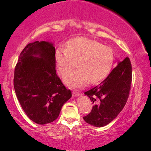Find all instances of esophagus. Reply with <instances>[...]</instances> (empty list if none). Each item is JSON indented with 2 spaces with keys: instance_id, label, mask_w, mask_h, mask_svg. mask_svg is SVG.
Returning a JSON list of instances; mask_svg holds the SVG:
<instances>
[{
  "instance_id": "34e87169",
  "label": "esophagus",
  "mask_w": 151,
  "mask_h": 151,
  "mask_svg": "<svg viewBox=\"0 0 151 151\" xmlns=\"http://www.w3.org/2000/svg\"><path fill=\"white\" fill-rule=\"evenodd\" d=\"M72 96L73 97H79L81 96V93L78 91H73V93H72Z\"/></svg>"
}]
</instances>
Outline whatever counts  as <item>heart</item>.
<instances>
[{
    "label": "heart",
    "instance_id": "b5f03b06",
    "mask_svg": "<svg viewBox=\"0 0 151 151\" xmlns=\"http://www.w3.org/2000/svg\"><path fill=\"white\" fill-rule=\"evenodd\" d=\"M58 71L65 75L76 65L78 69L64 77L67 86L82 87L88 82L96 83L104 79L110 71L114 54L111 47L86 38H75L59 47L55 53Z\"/></svg>",
    "mask_w": 151,
    "mask_h": 151
}]
</instances>
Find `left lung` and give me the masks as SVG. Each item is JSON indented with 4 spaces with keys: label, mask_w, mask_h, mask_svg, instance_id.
<instances>
[{
    "label": "left lung",
    "mask_w": 151,
    "mask_h": 151,
    "mask_svg": "<svg viewBox=\"0 0 151 151\" xmlns=\"http://www.w3.org/2000/svg\"><path fill=\"white\" fill-rule=\"evenodd\" d=\"M132 81V67L127 57L98 85L84 92L94 105L89 114L83 119L97 127H104L121 112L129 96Z\"/></svg>",
    "instance_id": "left-lung-1"
}]
</instances>
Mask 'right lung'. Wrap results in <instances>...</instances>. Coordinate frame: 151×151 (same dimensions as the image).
<instances>
[{
  "mask_svg": "<svg viewBox=\"0 0 151 151\" xmlns=\"http://www.w3.org/2000/svg\"><path fill=\"white\" fill-rule=\"evenodd\" d=\"M52 42L35 41L20 53L14 71V86L22 109L31 120L46 124L59 116L71 97L55 71Z\"/></svg>",
  "mask_w": 151,
  "mask_h": 151,
  "instance_id": "add662e5",
  "label": "right lung"
}]
</instances>
